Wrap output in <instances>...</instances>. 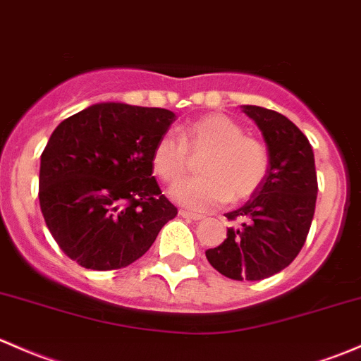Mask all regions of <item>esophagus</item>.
<instances>
[{
	"label": "esophagus",
	"instance_id": "obj_1",
	"mask_svg": "<svg viewBox=\"0 0 361 361\" xmlns=\"http://www.w3.org/2000/svg\"><path fill=\"white\" fill-rule=\"evenodd\" d=\"M180 216H183V218H187V219H192V221H202V219H206V216L204 214H197V212H192L187 209H181Z\"/></svg>",
	"mask_w": 361,
	"mask_h": 361
}]
</instances>
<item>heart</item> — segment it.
<instances>
[{"label": "heart", "mask_w": 361, "mask_h": 361, "mask_svg": "<svg viewBox=\"0 0 361 361\" xmlns=\"http://www.w3.org/2000/svg\"><path fill=\"white\" fill-rule=\"evenodd\" d=\"M203 155L200 176L183 181L171 197L192 211H211L225 202H244L263 185L270 168L264 143L245 136L244 128L223 114H209L185 126L181 138L166 133L152 152V168L166 183L187 174L190 157Z\"/></svg>", "instance_id": "1"}]
</instances>
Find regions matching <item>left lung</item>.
<instances>
[{"label":"left lung","instance_id":"8db88e82","mask_svg":"<svg viewBox=\"0 0 361 361\" xmlns=\"http://www.w3.org/2000/svg\"><path fill=\"white\" fill-rule=\"evenodd\" d=\"M267 143L270 168L263 185L237 211L218 247L206 257L233 280H263L282 271L305 245L317 204V171L308 138L282 114L242 105Z\"/></svg>","mask_w":361,"mask_h":361}]
</instances>
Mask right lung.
I'll return each instance as SVG.
<instances>
[{
  "instance_id": "1",
  "label": "right lung",
  "mask_w": 361,
  "mask_h": 361,
  "mask_svg": "<svg viewBox=\"0 0 361 361\" xmlns=\"http://www.w3.org/2000/svg\"><path fill=\"white\" fill-rule=\"evenodd\" d=\"M174 112L102 102L67 117L41 154L39 206L60 249L90 270L142 257L178 214L152 176Z\"/></svg>"
}]
</instances>
